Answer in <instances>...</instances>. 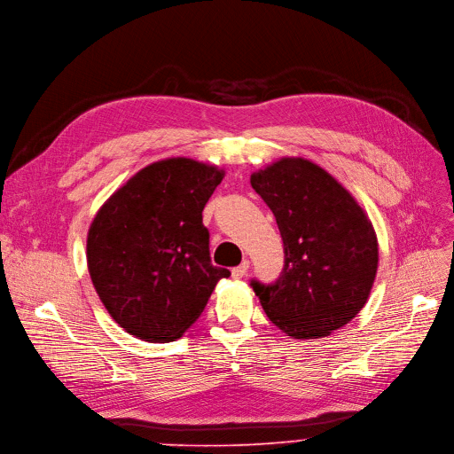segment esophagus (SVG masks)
<instances>
[{
  "label": "esophagus",
  "instance_id": "34e87169",
  "mask_svg": "<svg viewBox=\"0 0 454 454\" xmlns=\"http://www.w3.org/2000/svg\"><path fill=\"white\" fill-rule=\"evenodd\" d=\"M248 267H250V262H248V260H243L241 265L231 269V276H233V278H243V276L248 272Z\"/></svg>",
  "mask_w": 454,
  "mask_h": 454
}]
</instances>
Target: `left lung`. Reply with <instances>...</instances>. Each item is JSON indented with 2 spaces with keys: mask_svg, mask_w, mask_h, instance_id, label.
Wrapping results in <instances>:
<instances>
[{
  "mask_svg": "<svg viewBox=\"0 0 454 454\" xmlns=\"http://www.w3.org/2000/svg\"><path fill=\"white\" fill-rule=\"evenodd\" d=\"M250 184L270 207L284 241V269L250 286L272 325L294 340L330 336L367 302L379 243L364 209L321 167L286 157Z\"/></svg>",
  "mask_w": 454,
  "mask_h": 454,
  "instance_id": "left-lung-1",
  "label": "left lung"
}]
</instances>
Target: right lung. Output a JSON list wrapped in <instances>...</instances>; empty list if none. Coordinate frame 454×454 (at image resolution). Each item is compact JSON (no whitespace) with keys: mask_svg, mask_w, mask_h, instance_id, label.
Returning <instances> with one entry per match:
<instances>
[{"mask_svg":"<svg viewBox=\"0 0 454 454\" xmlns=\"http://www.w3.org/2000/svg\"><path fill=\"white\" fill-rule=\"evenodd\" d=\"M223 170L187 157L153 163L94 216L87 263L111 317L145 341H174L230 270L215 267L202 211Z\"/></svg>","mask_w":454,"mask_h":454,"instance_id":"1","label":"right lung"}]
</instances>
